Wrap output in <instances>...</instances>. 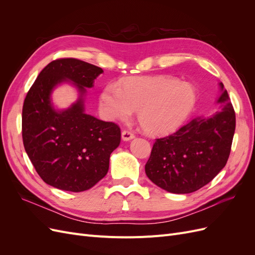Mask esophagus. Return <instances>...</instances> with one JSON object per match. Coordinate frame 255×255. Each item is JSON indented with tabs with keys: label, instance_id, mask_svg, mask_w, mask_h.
<instances>
[{
	"label": "esophagus",
	"instance_id": "obj_1",
	"mask_svg": "<svg viewBox=\"0 0 255 255\" xmlns=\"http://www.w3.org/2000/svg\"><path fill=\"white\" fill-rule=\"evenodd\" d=\"M121 135H122V139L125 140V141H128L130 139H133V138L135 137L134 133L130 132V130H128V129L122 130V134Z\"/></svg>",
	"mask_w": 255,
	"mask_h": 255
}]
</instances>
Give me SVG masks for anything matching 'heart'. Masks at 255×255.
Listing matches in <instances>:
<instances>
[{
    "instance_id": "obj_1",
    "label": "heart",
    "mask_w": 255,
    "mask_h": 255,
    "mask_svg": "<svg viewBox=\"0 0 255 255\" xmlns=\"http://www.w3.org/2000/svg\"><path fill=\"white\" fill-rule=\"evenodd\" d=\"M197 103L190 83L168 76L127 78L109 84L100 96V109L110 120H128L138 111V121L150 134H165L181 127Z\"/></svg>"
}]
</instances>
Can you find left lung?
Here are the masks:
<instances>
[{"label":"left lung","mask_w":255,"mask_h":255,"mask_svg":"<svg viewBox=\"0 0 255 255\" xmlns=\"http://www.w3.org/2000/svg\"><path fill=\"white\" fill-rule=\"evenodd\" d=\"M221 111L197 117L158 138L144 167L149 179L173 194H190L210 183L226 166L235 132V112L223 84Z\"/></svg>","instance_id":"1"}]
</instances>
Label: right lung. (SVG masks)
Segmentation results:
<instances>
[{"mask_svg": "<svg viewBox=\"0 0 255 255\" xmlns=\"http://www.w3.org/2000/svg\"><path fill=\"white\" fill-rule=\"evenodd\" d=\"M101 68L76 58L45 66L29 88L22 109L24 149L41 179L51 186L79 192L106 175L112 152L121 140L120 128L84 112L85 88H91ZM72 80L80 98L68 110L55 111L50 94L56 84Z\"/></svg>", "mask_w": 255, "mask_h": 255, "instance_id": "1", "label": "right lung"}]
</instances>
